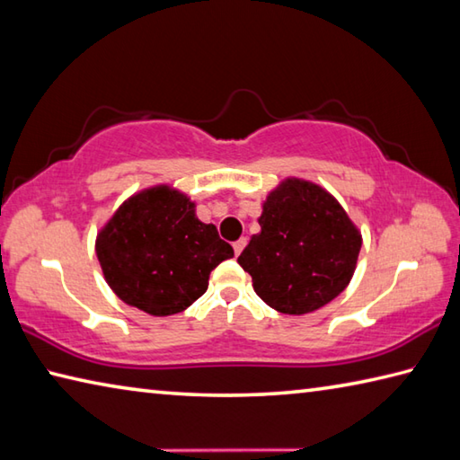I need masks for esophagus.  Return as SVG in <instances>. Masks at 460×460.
Here are the masks:
<instances>
[{
  "mask_svg": "<svg viewBox=\"0 0 460 460\" xmlns=\"http://www.w3.org/2000/svg\"><path fill=\"white\" fill-rule=\"evenodd\" d=\"M234 252H236V256L242 252V250H244V246H246V238H240V240H236L234 242Z\"/></svg>",
  "mask_w": 460,
  "mask_h": 460,
  "instance_id": "34e87169",
  "label": "esophagus"
}]
</instances>
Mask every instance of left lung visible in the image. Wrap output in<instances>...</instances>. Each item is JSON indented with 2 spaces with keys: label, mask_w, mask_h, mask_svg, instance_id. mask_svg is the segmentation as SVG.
Listing matches in <instances>:
<instances>
[{
  "label": "left lung",
  "mask_w": 460,
  "mask_h": 460,
  "mask_svg": "<svg viewBox=\"0 0 460 460\" xmlns=\"http://www.w3.org/2000/svg\"><path fill=\"white\" fill-rule=\"evenodd\" d=\"M260 228L238 264L254 290L282 314L323 308L350 282L362 238L334 198L290 178L268 196Z\"/></svg>",
  "instance_id": "8db88e82"
}]
</instances>
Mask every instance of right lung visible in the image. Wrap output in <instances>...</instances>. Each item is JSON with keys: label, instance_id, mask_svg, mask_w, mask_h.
<instances>
[{"label": "right lung", "instance_id": "1", "mask_svg": "<svg viewBox=\"0 0 460 460\" xmlns=\"http://www.w3.org/2000/svg\"><path fill=\"white\" fill-rule=\"evenodd\" d=\"M103 276L126 305L152 316L186 310L208 288V276L234 250L194 204L166 186L132 196L95 242Z\"/></svg>", "mask_w": 460, "mask_h": 460}]
</instances>
